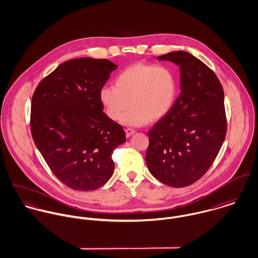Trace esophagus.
<instances>
[{
  "label": "esophagus",
  "instance_id": "esophagus-1",
  "mask_svg": "<svg viewBox=\"0 0 258 258\" xmlns=\"http://www.w3.org/2000/svg\"><path fill=\"white\" fill-rule=\"evenodd\" d=\"M125 133H126V136H127V137H130L131 135H133V134L135 133V130L132 129V128H127V129L125 130Z\"/></svg>",
  "mask_w": 258,
  "mask_h": 258
}]
</instances>
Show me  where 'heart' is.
I'll list each match as a JSON object with an SVG mask.
<instances>
[{"instance_id":"b5f03b06","label":"heart","mask_w":258,"mask_h":258,"mask_svg":"<svg viewBox=\"0 0 258 258\" xmlns=\"http://www.w3.org/2000/svg\"><path fill=\"white\" fill-rule=\"evenodd\" d=\"M178 77L166 64L137 62L118 74L114 86H104L99 92L106 115L126 125L142 126L159 120L172 110L178 96Z\"/></svg>"}]
</instances>
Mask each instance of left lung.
<instances>
[{
	"instance_id": "obj_1",
	"label": "left lung",
	"mask_w": 258,
	"mask_h": 258,
	"mask_svg": "<svg viewBox=\"0 0 258 258\" xmlns=\"http://www.w3.org/2000/svg\"><path fill=\"white\" fill-rule=\"evenodd\" d=\"M180 66L181 92L148 132L146 163L164 184L184 187L200 180L216 160L226 134L224 93L216 74L185 51L158 57Z\"/></svg>"
}]
</instances>
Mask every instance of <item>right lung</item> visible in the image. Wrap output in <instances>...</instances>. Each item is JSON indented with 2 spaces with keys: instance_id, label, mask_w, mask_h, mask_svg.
Segmentation results:
<instances>
[{
  "instance_id": "right-lung-1",
  "label": "right lung",
  "mask_w": 258,
  "mask_h": 258,
  "mask_svg": "<svg viewBox=\"0 0 258 258\" xmlns=\"http://www.w3.org/2000/svg\"><path fill=\"white\" fill-rule=\"evenodd\" d=\"M117 67L108 59L75 58L40 80L31 106L34 142L54 176L74 190H93L114 172L113 151L123 127L103 112L99 92Z\"/></svg>"
}]
</instances>
